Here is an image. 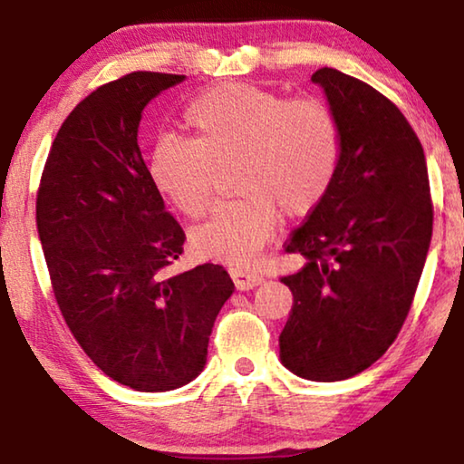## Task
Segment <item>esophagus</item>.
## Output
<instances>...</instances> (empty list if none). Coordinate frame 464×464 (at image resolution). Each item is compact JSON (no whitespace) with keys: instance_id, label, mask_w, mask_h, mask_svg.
<instances>
[{"instance_id":"1","label":"esophagus","mask_w":464,"mask_h":464,"mask_svg":"<svg viewBox=\"0 0 464 464\" xmlns=\"http://www.w3.org/2000/svg\"><path fill=\"white\" fill-rule=\"evenodd\" d=\"M231 277L235 279L237 290H252L263 282V276L256 271H246V269H231Z\"/></svg>"}]
</instances>
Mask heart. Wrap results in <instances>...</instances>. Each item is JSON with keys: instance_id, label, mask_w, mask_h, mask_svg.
Here are the masks:
<instances>
[{"instance_id": "1", "label": "heart", "mask_w": 464, "mask_h": 464, "mask_svg": "<svg viewBox=\"0 0 464 464\" xmlns=\"http://www.w3.org/2000/svg\"><path fill=\"white\" fill-rule=\"evenodd\" d=\"M191 139H161L151 153V180L188 218L208 212L218 172L235 164L241 199L220 206L193 231L204 256L250 266L276 233L279 210L303 217L330 191L341 166L343 134L334 111L250 86L220 83L185 111Z\"/></svg>"}]
</instances>
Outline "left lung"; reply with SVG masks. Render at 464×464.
<instances>
[{
    "instance_id": "obj_1",
    "label": "left lung",
    "mask_w": 464,
    "mask_h": 464,
    "mask_svg": "<svg viewBox=\"0 0 464 464\" xmlns=\"http://www.w3.org/2000/svg\"><path fill=\"white\" fill-rule=\"evenodd\" d=\"M343 134L330 191L284 250L304 266L282 282L295 303L279 336L282 363L309 381H344L381 360L400 334L433 233L427 161L395 102L357 77L311 75Z\"/></svg>"
}]
</instances>
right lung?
I'll return each mask as SVG.
<instances>
[{"label":"right lung","mask_w":464,"mask_h":464,"mask_svg":"<svg viewBox=\"0 0 464 464\" xmlns=\"http://www.w3.org/2000/svg\"><path fill=\"white\" fill-rule=\"evenodd\" d=\"M185 75L132 71L67 115L37 188L52 292L71 334L130 389L160 393L204 370L214 319L235 284L223 265L172 273L187 235L151 180L140 113Z\"/></svg>","instance_id":"obj_1"}]
</instances>
